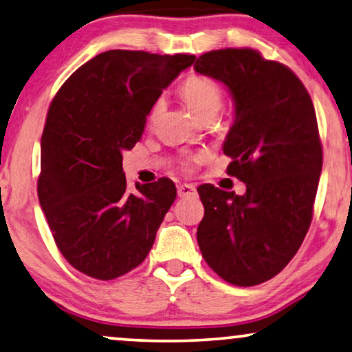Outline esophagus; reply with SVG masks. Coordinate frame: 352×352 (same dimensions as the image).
<instances>
[{"mask_svg":"<svg viewBox=\"0 0 352 352\" xmlns=\"http://www.w3.org/2000/svg\"><path fill=\"white\" fill-rule=\"evenodd\" d=\"M177 195H179L181 199H184V197H195L197 195L195 186H192V184L177 186Z\"/></svg>","mask_w":352,"mask_h":352,"instance_id":"1","label":"esophagus"}]
</instances>
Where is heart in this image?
Returning <instances> with one entry per match:
<instances>
[{
  "mask_svg": "<svg viewBox=\"0 0 352 352\" xmlns=\"http://www.w3.org/2000/svg\"><path fill=\"white\" fill-rule=\"evenodd\" d=\"M181 94L184 98L186 104L194 112L195 117H205V115L218 113L224 100V94L221 86L216 83L213 78L206 75H190L184 80L181 85ZM163 107V99L160 98L153 104L152 107V117L160 112Z\"/></svg>",
  "mask_w": 352,
  "mask_h": 352,
  "instance_id": "obj_1",
  "label": "heart"
}]
</instances>
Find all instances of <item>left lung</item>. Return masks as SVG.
I'll list each match as a JSON object with an SVG mask.
<instances>
[{"label":"left lung","mask_w":352,"mask_h":352,"mask_svg":"<svg viewBox=\"0 0 352 352\" xmlns=\"http://www.w3.org/2000/svg\"><path fill=\"white\" fill-rule=\"evenodd\" d=\"M197 74L221 81L235 117L223 151L228 175L245 182L235 195L200 186L205 216L197 229L201 256L226 282L253 287L277 276L305 240L322 171L316 110L301 80L258 51H210Z\"/></svg>","instance_id":"1"}]
</instances>
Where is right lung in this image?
<instances>
[{
	"label": "right lung",
	"instance_id": "obj_1",
	"mask_svg": "<svg viewBox=\"0 0 352 352\" xmlns=\"http://www.w3.org/2000/svg\"><path fill=\"white\" fill-rule=\"evenodd\" d=\"M195 56L113 50L76 69L57 91L41 136L38 199L76 271L112 280L138 267L176 199L162 177L126 189L123 152L141 139L163 89Z\"/></svg>",
	"mask_w": 352,
	"mask_h": 352
}]
</instances>
